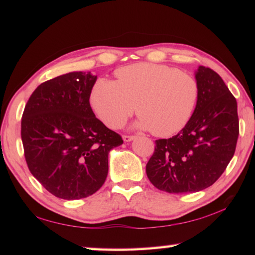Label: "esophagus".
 Here are the masks:
<instances>
[{"label": "esophagus", "mask_w": 255, "mask_h": 255, "mask_svg": "<svg viewBox=\"0 0 255 255\" xmlns=\"http://www.w3.org/2000/svg\"><path fill=\"white\" fill-rule=\"evenodd\" d=\"M135 136H131V135H125L124 136V140L125 141H131V140H133L135 139Z\"/></svg>", "instance_id": "obj_1"}]
</instances>
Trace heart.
<instances>
[{
  "label": "heart",
  "mask_w": 255,
  "mask_h": 255,
  "mask_svg": "<svg viewBox=\"0 0 255 255\" xmlns=\"http://www.w3.org/2000/svg\"><path fill=\"white\" fill-rule=\"evenodd\" d=\"M117 81L99 79L90 93L93 110L110 128H119L136 110L137 126L169 137L187 126L199 99L192 75L161 64L139 63L116 72Z\"/></svg>",
  "instance_id": "b5f03b06"
}]
</instances>
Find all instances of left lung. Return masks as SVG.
Segmentation results:
<instances>
[{"mask_svg":"<svg viewBox=\"0 0 255 255\" xmlns=\"http://www.w3.org/2000/svg\"><path fill=\"white\" fill-rule=\"evenodd\" d=\"M199 99L191 119L167 139L155 140L146 174L158 190L190 193L213 185L226 170L239 138L234 96L217 73L199 66Z\"/></svg>","mask_w":255,"mask_h":255,"instance_id":"1","label":"left lung"}]
</instances>
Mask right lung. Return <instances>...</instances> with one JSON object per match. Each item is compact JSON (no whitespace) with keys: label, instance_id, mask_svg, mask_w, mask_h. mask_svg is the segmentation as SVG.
<instances>
[{"label":"right lung","instance_id":"obj_1","mask_svg":"<svg viewBox=\"0 0 255 255\" xmlns=\"http://www.w3.org/2000/svg\"><path fill=\"white\" fill-rule=\"evenodd\" d=\"M97 76L72 72L41 83L29 98L21 138L29 171L51 195L82 199L100 189L108 155L124 143L93 114L90 93Z\"/></svg>","mask_w":255,"mask_h":255}]
</instances>
